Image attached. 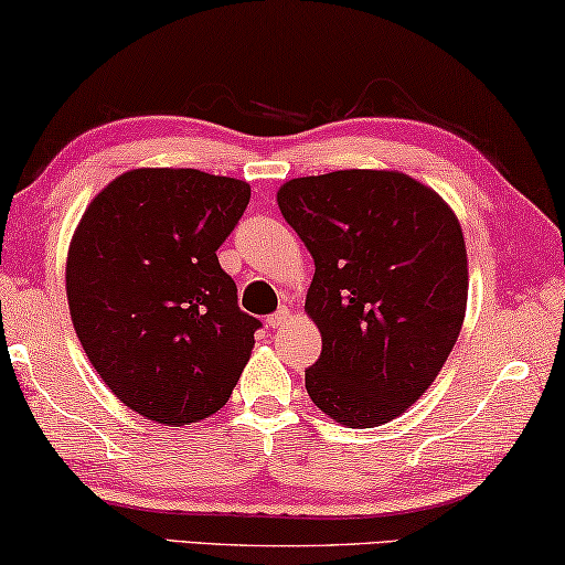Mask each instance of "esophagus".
Instances as JSON below:
<instances>
[{
	"instance_id": "34e87169",
	"label": "esophagus",
	"mask_w": 565,
	"mask_h": 565,
	"mask_svg": "<svg viewBox=\"0 0 565 565\" xmlns=\"http://www.w3.org/2000/svg\"><path fill=\"white\" fill-rule=\"evenodd\" d=\"M289 317H291L289 309H279V311H276V315H271V317L266 319V324L274 327V330H276V327H281V324L289 322Z\"/></svg>"
}]
</instances>
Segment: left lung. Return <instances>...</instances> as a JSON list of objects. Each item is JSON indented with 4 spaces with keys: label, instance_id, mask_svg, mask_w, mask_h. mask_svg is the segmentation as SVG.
<instances>
[{
    "label": "left lung",
    "instance_id": "obj_1",
    "mask_svg": "<svg viewBox=\"0 0 565 565\" xmlns=\"http://www.w3.org/2000/svg\"><path fill=\"white\" fill-rule=\"evenodd\" d=\"M315 258L305 311L322 334L307 370L319 411L373 428L414 406L465 324V233L439 192L398 170L297 177L276 192Z\"/></svg>",
    "mask_w": 565,
    "mask_h": 565
}]
</instances>
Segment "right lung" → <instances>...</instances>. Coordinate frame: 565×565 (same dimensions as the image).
I'll return each instance as SVG.
<instances>
[{
    "instance_id": "obj_1",
    "label": "right lung",
    "mask_w": 565,
    "mask_h": 565,
    "mask_svg": "<svg viewBox=\"0 0 565 565\" xmlns=\"http://www.w3.org/2000/svg\"><path fill=\"white\" fill-rule=\"evenodd\" d=\"M250 184L200 170L141 167L106 184L65 260L75 334L116 398L164 426L228 403L254 350L256 317L217 264Z\"/></svg>"
}]
</instances>
